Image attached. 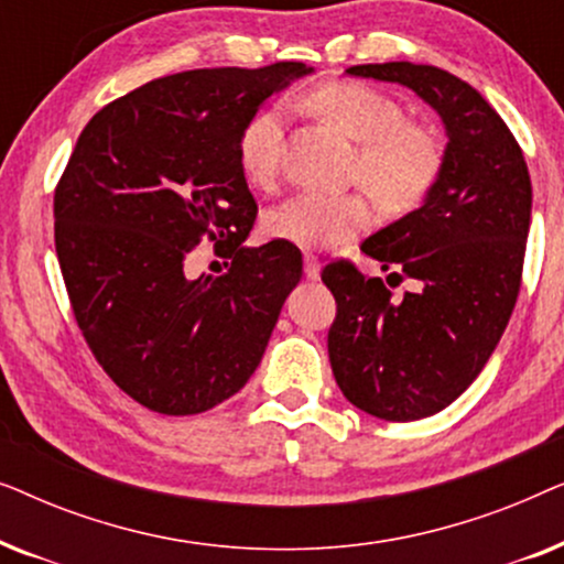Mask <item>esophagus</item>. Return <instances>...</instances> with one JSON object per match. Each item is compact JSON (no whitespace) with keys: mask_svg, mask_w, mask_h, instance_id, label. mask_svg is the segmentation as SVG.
I'll return each instance as SVG.
<instances>
[{"mask_svg":"<svg viewBox=\"0 0 564 564\" xmlns=\"http://www.w3.org/2000/svg\"><path fill=\"white\" fill-rule=\"evenodd\" d=\"M305 276L307 280H321V264L311 253H305Z\"/></svg>","mask_w":564,"mask_h":564,"instance_id":"34e87169","label":"esophagus"}]
</instances>
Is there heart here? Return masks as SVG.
Instances as JSON below:
<instances>
[{
  "mask_svg": "<svg viewBox=\"0 0 564 564\" xmlns=\"http://www.w3.org/2000/svg\"><path fill=\"white\" fill-rule=\"evenodd\" d=\"M307 107L357 143L354 176L390 213L423 203L444 164L436 133L405 120L398 99L359 82L321 84L305 97ZM282 156V110L276 105L253 115L238 138V164L251 184L267 187ZM372 223V205L359 192L326 195L303 192L274 207L264 234L303 251H323L349 241Z\"/></svg>",
  "mask_w": 564,
  "mask_h": 564,
  "instance_id": "b5f03b06",
  "label": "heart"
}]
</instances>
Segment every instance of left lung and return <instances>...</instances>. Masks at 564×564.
Returning <instances> with one entry per match:
<instances>
[{
	"instance_id": "1",
	"label": "left lung",
	"mask_w": 564,
	"mask_h": 564,
	"mask_svg": "<svg viewBox=\"0 0 564 564\" xmlns=\"http://www.w3.org/2000/svg\"><path fill=\"white\" fill-rule=\"evenodd\" d=\"M400 84L442 118V174L419 210L361 243L390 280L349 261L323 269L336 297L328 359L344 398L382 421H419L465 392L503 336L521 288L531 223L527 161L480 91L444 68L390 61L346 68Z\"/></svg>"
}]
</instances>
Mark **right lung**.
<instances>
[{"mask_svg":"<svg viewBox=\"0 0 564 564\" xmlns=\"http://www.w3.org/2000/svg\"><path fill=\"white\" fill-rule=\"evenodd\" d=\"M313 74L297 61L195 68L102 107L61 176L56 253L91 354L120 390L164 415L210 411L257 372L303 253L246 246L257 218L238 138L269 97ZM210 237L223 278L183 259Z\"/></svg>","mask_w":564,"mask_h":564,"instance_id":"add662e5","label":"right lung"}]
</instances>
